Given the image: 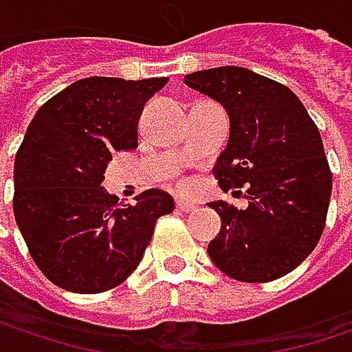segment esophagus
Instances as JSON below:
<instances>
[{
	"label": "esophagus",
	"instance_id": "esophagus-1",
	"mask_svg": "<svg viewBox=\"0 0 352 352\" xmlns=\"http://www.w3.org/2000/svg\"><path fill=\"white\" fill-rule=\"evenodd\" d=\"M195 204L193 201H187V199H179L177 201V210H181V212H185V214H191V212H195Z\"/></svg>",
	"mask_w": 352,
	"mask_h": 352
}]
</instances>
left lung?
<instances>
[{"instance_id":"left-lung-1","label":"left lung","mask_w":352,"mask_h":352,"mask_svg":"<svg viewBox=\"0 0 352 352\" xmlns=\"http://www.w3.org/2000/svg\"><path fill=\"white\" fill-rule=\"evenodd\" d=\"M185 85L226 107L230 138L214 175L224 191L246 187L248 208L212 201L220 234L208 245L232 279L267 283L294 271L318 245L332 173L314 120L298 96L243 67L185 75Z\"/></svg>"}]
</instances>
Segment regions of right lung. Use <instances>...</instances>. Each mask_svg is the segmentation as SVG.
<instances>
[{
    "label": "right lung",
    "instance_id": "right-lung-1",
    "mask_svg": "<svg viewBox=\"0 0 352 352\" xmlns=\"http://www.w3.org/2000/svg\"><path fill=\"white\" fill-rule=\"evenodd\" d=\"M167 77L75 81L36 111L14 165V216L38 269L75 294H102L138 267L167 191L146 189L124 206L102 187L113 151L138 146L144 104Z\"/></svg>",
    "mask_w": 352,
    "mask_h": 352
}]
</instances>
